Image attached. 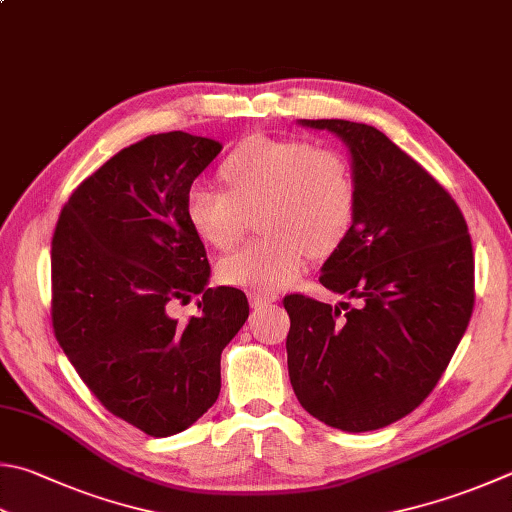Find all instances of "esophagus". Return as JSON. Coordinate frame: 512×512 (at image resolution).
<instances>
[{
	"instance_id": "34e87169",
	"label": "esophagus",
	"mask_w": 512,
	"mask_h": 512,
	"mask_svg": "<svg viewBox=\"0 0 512 512\" xmlns=\"http://www.w3.org/2000/svg\"><path fill=\"white\" fill-rule=\"evenodd\" d=\"M276 301V294H260V292H252L249 294V305L252 307H265V305H269V303H274Z\"/></svg>"
}]
</instances>
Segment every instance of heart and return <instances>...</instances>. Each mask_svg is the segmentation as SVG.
Segmentation results:
<instances>
[{"instance_id":"obj_1","label":"heart","mask_w":512,"mask_h":512,"mask_svg":"<svg viewBox=\"0 0 512 512\" xmlns=\"http://www.w3.org/2000/svg\"><path fill=\"white\" fill-rule=\"evenodd\" d=\"M220 178L227 191L207 185L187 191L185 211L196 234L229 249L256 211L265 231L220 260L227 285L272 294L303 274L307 256H330L350 236L359 191L341 151L292 138H249L229 153Z\"/></svg>"}]
</instances>
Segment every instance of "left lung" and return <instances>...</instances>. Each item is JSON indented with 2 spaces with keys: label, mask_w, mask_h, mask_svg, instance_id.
Segmentation results:
<instances>
[{
  "label": "left lung",
  "mask_w": 512,
  "mask_h": 512,
  "mask_svg": "<svg viewBox=\"0 0 512 512\" xmlns=\"http://www.w3.org/2000/svg\"><path fill=\"white\" fill-rule=\"evenodd\" d=\"M298 122L350 149L356 218L318 281L356 305L285 296L289 381L327 426L379 430L421 406L466 332L475 305L468 225L448 191L379 129Z\"/></svg>",
  "instance_id": "obj_1"
}]
</instances>
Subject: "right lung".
<instances>
[{
  "instance_id": "right-lung-1",
  "label": "right lung",
  "mask_w": 512,
  "mask_h": 512,
  "mask_svg": "<svg viewBox=\"0 0 512 512\" xmlns=\"http://www.w3.org/2000/svg\"><path fill=\"white\" fill-rule=\"evenodd\" d=\"M223 144L169 131L104 162L77 187L51 247L55 339L102 406L151 437L214 406L220 354L249 316L245 292L207 287L209 260L185 198ZM199 296L187 324L176 302Z\"/></svg>"
}]
</instances>
